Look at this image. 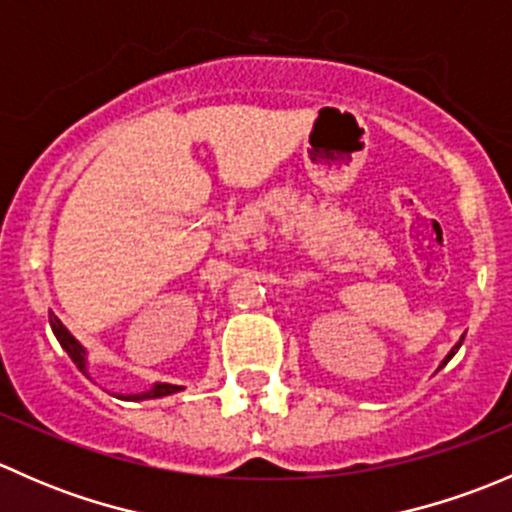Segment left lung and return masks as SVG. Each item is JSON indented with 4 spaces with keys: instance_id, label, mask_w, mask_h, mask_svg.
<instances>
[{
    "instance_id": "left-lung-1",
    "label": "left lung",
    "mask_w": 512,
    "mask_h": 512,
    "mask_svg": "<svg viewBox=\"0 0 512 512\" xmlns=\"http://www.w3.org/2000/svg\"><path fill=\"white\" fill-rule=\"evenodd\" d=\"M463 337H466V334H463ZM463 337H461V342H458V344H456V347H453V349H451V352H448V354H446V359H443V361H441V366H438V369H443V366H446V364H448V361H451V359H453V356H456V352H458V349H461V344H463Z\"/></svg>"
}]
</instances>
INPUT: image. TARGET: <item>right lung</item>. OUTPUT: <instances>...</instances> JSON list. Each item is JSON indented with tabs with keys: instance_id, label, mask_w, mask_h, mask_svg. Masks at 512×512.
<instances>
[{
	"instance_id": "right-lung-1",
	"label": "right lung",
	"mask_w": 512,
	"mask_h": 512,
	"mask_svg": "<svg viewBox=\"0 0 512 512\" xmlns=\"http://www.w3.org/2000/svg\"><path fill=\"white\" fill-rule=\"evenodd\" d=\"M49 322H51V332H54V337L59 339L61 349H64L66 354L71 356V361H74L76 366H79L81 371H84L86 376H89V352H86L84 347H81L79 339L74 337V334L69 332V329L61 324L59 317H54V314H49ZM91 379V376H89ZM178 391H183V386H175V384H153L151 389L143 391V394H118V399H126V401H146V399H160V396H170V394H178Z\"/></svg>"
}]
</instances>
